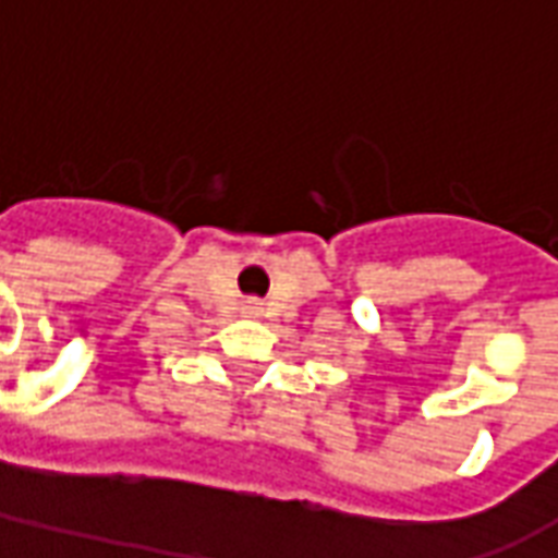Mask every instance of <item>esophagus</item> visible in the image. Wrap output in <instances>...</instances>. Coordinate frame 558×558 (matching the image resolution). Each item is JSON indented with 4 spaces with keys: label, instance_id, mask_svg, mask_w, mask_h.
<instances>
[{
    "label": "esophagus",
    "instance_id": "1",
    "mask_svg": "<svg viewBox=\"0 0 558 558\" xmlns=\"http://www.w3.org/2000/svg\"><path fill=\"white\" fill-rule=\"evenodd\" d=\"M244 314L256 316V314H259V304H256V302H244Z\"/></svg>",
    "mask_w": 558,
    "mask_h": 558
}]
</instances>
